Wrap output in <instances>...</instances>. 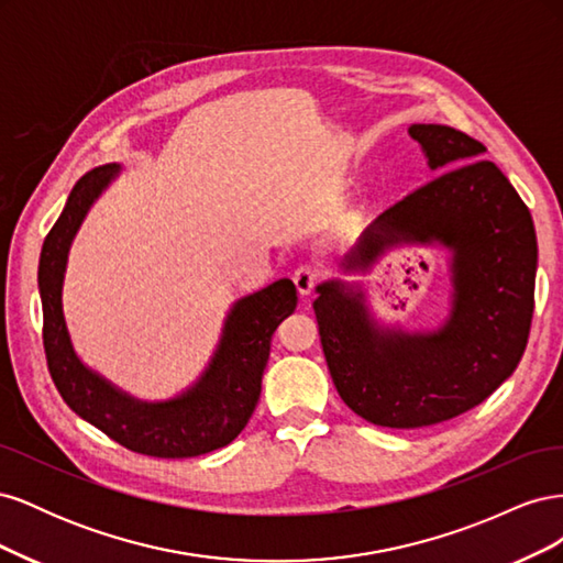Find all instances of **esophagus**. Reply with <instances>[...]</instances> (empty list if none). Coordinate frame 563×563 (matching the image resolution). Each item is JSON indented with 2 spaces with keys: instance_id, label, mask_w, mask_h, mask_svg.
Returning <instances> with one entry per match:
<instances>
[{
  "instance_id": "esophagus-1",
  "label": "esophagus",
  "mask_w": 563,
  "mask_h": 563,
  "mask_svg": "<svg viewBox=\"0 0 563 563\" xmlns=\"http://www.w3.org/2000/svg\"><path fill=\"white\" fill-rule=\"evenodd\" d=\"M317 279H319L317 269H312L310 265H300V267L294 272V284H296L298 294H300L302 298H305V296H310V294L314 291Z\"/></svg>"
}]
</instances>
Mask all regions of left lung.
Returning <instances> with one entry per match:
<instances>
[{"label": "left lung", "instance_id": "obj_1", "mask_svg": "<svg viewBox=\"0 0 563 563\" xmlns=\"http://www.w3.org/2000/svg\"><path fill=\"white\" fill-rule=\"evenodd\" d=\"M408 135L444 174L373 220L312 302L340 399L397 430L465 413L512 376L531 331L538 269L531 211L500 168L479 159L486 147L444 124H411ZM404 245L450 255V314L432 330L383 324L355 279Z\"/></svg>", "mask_w": 563, "mask_h": 563}]
</instances>
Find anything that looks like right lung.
Segmentation results:
<instances>
[{
	"instance_id": "add662e5",
	"label": "right lung",
	"mask_w": 563,
	"mask_h": 563,
	"mask_svg": "<svg viewBox=\"0 0 563 563\" xmlns=\"http://www.w3.org/2000/svg\"><path fill=\"white\" fill-rule=\"evenodd\" d=\"M122 164H103L73 187L56 225L46 234L37 286L44 314V350L51 378L73 411L117 444L155 457H192L228 446L255 411L269 340L296 310V286L277 279L236 298L223 319L218 345L199 378L168 399H141L81 362L67 331L63 284L75 236L91 207L122 176Z\"/></svg>"
}]
</instances>
